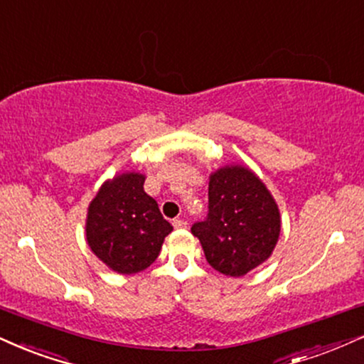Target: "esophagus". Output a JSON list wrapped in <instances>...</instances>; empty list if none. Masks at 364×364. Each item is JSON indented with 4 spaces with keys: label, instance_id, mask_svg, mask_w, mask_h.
<instances>
[{
    "label": "esophagus",
    "instance_id": "esophagus-1",
    "mask_svg": "<svg viewBox=\"0 0 364 364\" xmlns=\"http://www.w3.org/2000/svg\"><path fill=\"white\" fill-rule=\"evenodd\" d=\"M172 224L175 230H183V228H187V223L183 221V219H173Z\"/></svg>",
    "mask_w": 364,
    "mask_h": 364
}]
</instances>
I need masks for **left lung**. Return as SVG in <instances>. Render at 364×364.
I'll return each instance as SVG.
<instances>
[{"instance_id":"left-lung-1","label":"left lung","mask_w":364,"mask_h":364,"mask_svg":"<svg viewBox=\"0 0 364 364\" xmlns=\"http://www.w3.org/2000/svg\"><path fill=\"white\" fill-rule=\"evenodd\" d=\"M282 230L280 209L262 178L245 165L209 175V214L192 226L205 259L226 277H243L272 257Z\"/></svg>"}]
</instances>
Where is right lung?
<instances>
[{"mask_svg":"<svg viewBox=\"0 0 364 364\" xmlns=\"http://www.w3.org/2000/svg\"><path fill=\"white\" fill-rule=\"evenodd\" d=\"M145 175L123 172L107 178L87 208L89 248L109 270L121 275L143 272L160 255L173 228L143 189Z\"/></svg>","mask_w":364,"mask_h":364,"instance_id":"1","label":"right lung"}]
</instances>
